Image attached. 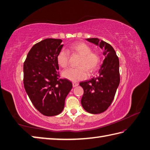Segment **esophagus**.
<instances>
[{"label":"esophagus","mask_w":150,"mask_h":150,"mask_svg":"<svg viewBox=\"0 0 150 150\" xmlns=\"http://www.w3.org/2000/svg\"><path fill=\"white\" fill-rule=\"evenodd\" d=\"M78 85H79V83H76V82H73V87L77 86Z\"/></svg>","instance_id":"obj_1"}]
</instances>
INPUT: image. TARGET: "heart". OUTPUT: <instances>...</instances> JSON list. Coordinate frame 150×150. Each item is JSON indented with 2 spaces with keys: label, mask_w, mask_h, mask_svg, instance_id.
Masks as SVG:
<instances>
[{
  "label": "heart",
  "mask_w": 150,
  "mask_h": 150,
  "mask_svg": "<svg viewBox=\"0 0 150 150\" xmlns=\"http://www.w3.org/2000/svg\"><path fill=\"white\" fill-rule=\"evenodd\" d=\"M72 51L82 56L79 64L81 66L77 68L70 67L62 72V76L71 81H78L86 79L88 76L87 68L90 71H93L98 69L99 65L98 54L92 52V49L89 45L83 42L76 43L70 47ZM57 62L59 66L65 68L68 65L69 52L66 49H62L57 55Z\"/></svg>",
  "instance_id": "1"
}]
</instances>
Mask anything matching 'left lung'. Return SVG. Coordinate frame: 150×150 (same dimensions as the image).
I'll return each mask as SVG.
<instances>
[{
	"instance_id": "1",
	"label": "left lung",
	"mask_w": 150,
	"mask_h": 150,
	"mask_svg": "<svg viewBox=\"0 0 150 150\" xmlns=\"http://www.w3.org/2000/svg\"><path fill=\"white\" fill-rule=\"evenodd\" d=\"M86 41L99 46L105 58L97 77L79 83L84 90L81 105L88 112L100 114L112 103L120 84L119 59L110 44L98 38H88Z\"/></svg>"
}]
</instances>
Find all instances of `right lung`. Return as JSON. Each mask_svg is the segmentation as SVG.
<instances>
[{"label": "right lung", "instance_id": "1", "mask_svg": "<svg viewBox=\"0 0 150 150\" xmlns=\"http://www.w3.org/2000/svg\"><path fill=\"white\" fill-rule=\"evenodd\" d=\"M62 40L47 38L32 47L23 65V83L35 108L47 116L62 112L72 83L60 79L57 55L64 45Z\"/></svg>", "mask_w": 150, "mask_h": 150}]
</instances>
